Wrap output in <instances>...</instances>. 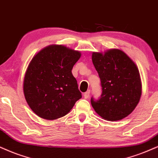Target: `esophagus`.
Wrapping results in <instances>:
<instances>
[{"label": "esophagus", "instance_id": "34e87169", "mask_svg": "<svg viewBox=\"0 0 158 158\" xmlns=\"http://www.w3.org/2000/svg\"><path fill=\"white\" fill-rule=\"evenodd\" d=\"M83 97H84L85 99H88L89 97H90V90H88L87 91H85L83 94Z\"/></svg>", "mask_w": 158, "mask_h": 158}]
</instances>
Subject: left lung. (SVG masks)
<instances>
[{
    "label": "left lung",
    "instance_id": "obj_1",
    "mask_svg": "<svg viewBox=\"0 0 158 158\" xmlns=\"http://www.w3.org/2000/svg\"><path fill=\"white\" fill-rule=\"evenodd\" d=\"M92 62L101 81L102 94L91 98V106L104 119L118 121L131 114L141 96L139 71L135 63L117 49L93 52Z\"/></svg>",
    "mask_w": 158,
    "mask_h": 158
}]
</instances>
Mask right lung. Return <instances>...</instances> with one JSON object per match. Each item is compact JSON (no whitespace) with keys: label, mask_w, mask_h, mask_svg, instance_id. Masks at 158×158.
<instances>
[{"label":"right lung","mask_w":158,"mask_h":158,"mask_svg":"<svg viewBox=\"0 0 158 158\" xmlns=\"http://www.w3.org/2000/svg\"><path fill=\"white\" fill-rule=\"evenodd\" d=\"M81 56L67 47L50 45L32 58L25 75L23 91L29 107L40 117L61 118L82 97L72 73Z\"/></svg>","instance_id":"obj_1"}]
</instances>
